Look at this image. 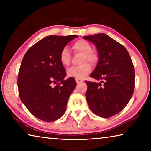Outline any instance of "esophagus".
<instances>
[{"instance_id": "34e87169", "label": "esophagus", "mask_w": 151, "mask_h": 151, "mask_svg": "<svg viewBox=\"0 0 151 151\" xmlns=\"http://www.w3.org/2000/svg\"><path fill=\"white\" fill-rule=\"evenodd\" d=\"M83 81H81V80H78V79H76V83L77 84H79V83H82V82H83Z\"/></svg>"}]
</instances>
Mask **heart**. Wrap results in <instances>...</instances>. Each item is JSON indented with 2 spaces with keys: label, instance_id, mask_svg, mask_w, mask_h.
I'll list each match as a JSON object with an SVG mask.
<instances>
[{
  "label": "heart",
  "instance_id": "1",
  "mask_svg": "<svg viewBox=\"0 0 151 151\" xmlns=\"http://www.w3.org/2000/svg\"><path fill=\"white\" fill-rule=\"evenodd\" d=\"M73 49L75 52L83 53L82 62H85L79 66H72L67 70V75L70 77L82 80L91 73L92 66L91 64L86 62L88 61L93 64L96 63L98 60V55L96 52L92 51L91 45L85 40H78L72 46ZM60 61L64 66H68L70 63V54L66 47L63 48L60 53Z\"/></svg>",
  "mask_w": 151,
  "mask_h": 151
}]
</instances>
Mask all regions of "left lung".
<instances>
[{
  "instance_id": "left-lung-1",
  "label": "left lung",
  "mask_w": 151,
  "mask_h": 151,
  "mask_svg": "<svg viewBox=\"0 0 151 151\" xmlns=\"http://www.w3.org/2000/svg\"><path fill=\"white\" fill-rule=\"evenodd\" d=\"M83 38L93 42L99 53L98 64L90 76L102 80L101 83L85 81L86 101L96 115L109 118L123 110L133 94L134 65L124 46L106 34Z\"/></svg>"
}]
</instances>
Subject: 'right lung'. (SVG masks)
Returning a JSON list of instances; mask_svg holds the SVG:
<instances>
[{
  "instance_id": "1",
  "label": "right lung",
  "mask_w": 151,
  "mask_h": 151,
  "mask_svg": "<svg viewBox=\"0 0 151 151\" xmlns=\"http://www.w3.org/2000/svg\"><path fill=\"white\" fill-rule=\"evenodd\" d=\"M75 37L48 36L32 45L22 58L17 81L20 99L33 116L43 121H55L63 115L76 87L74 78L65 79L66 73L59 58L63 48Z\"/></svg>"
}]
</instances>
